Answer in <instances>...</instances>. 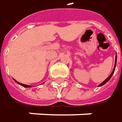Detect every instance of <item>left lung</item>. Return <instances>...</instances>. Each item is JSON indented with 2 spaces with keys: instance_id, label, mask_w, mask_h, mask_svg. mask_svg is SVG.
Listing matches in <instances>:
<instances>
[{
  "instance_id": "1",
  "label": "left lung",
  "mask_w": 122,
  "mask_h": 122,
  "mask_svg": "<svg viewBox=\"0 0 122 122\" xmlns=\"http://www.w3.org/2000/svg\"><path fill=\"white\" fill-rule=\"evenodd\" d=\"M116 65H117V56H116V60H115V65H114V68H113V71H112V73H111V75L106 79V80L103 81L102 83H101L98 86H102V85H104L106 83H107L109 80H110V78L112 77V76H113V73H114V71H115V68H116Z\"/></svg>"
}]
</instances>
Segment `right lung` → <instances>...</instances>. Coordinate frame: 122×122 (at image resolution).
Segmentation results:
<instances>
[{
  "label": "right lung",
  "instance_id": "right-lung-1",
  "mask_svg": "<svg viewBox=\"0 0 122 122\" xmlns=\"http://www.w3.org/2000/svg\"><path fill=\"white\" fill-rule=\"evenodd\" d=\"M17 84H20L21 86H24V87H31V86H29V85H26V84H21V83H20V82H18V81H16V80H14Z\"/></svg>",
  "mask_w": 122,
  "mask_h": 122
}]
</instances>
